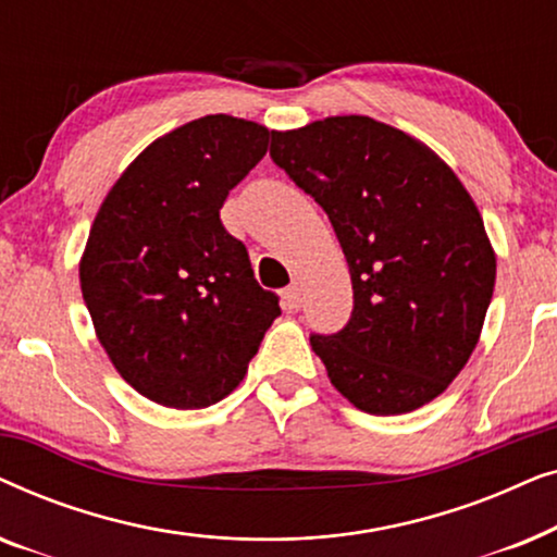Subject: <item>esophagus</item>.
I'll list each match as a JSON object with an SVG mask.
<instances>
[{"instance_id":"esophagus-1","label":"esophagus","mask_w":557,"mask_h":557,"mask_svg":"<svg viewBox=\"0 0 557 557\" xmlns=\"http://www.w3.org/2000/svg\"><path fill=\"white\" fill-rule=\"evenodd\" d=\"M301 296H304V288H301V284L299 281H294L292 286L286 288L284 292V304H286V309H299L301 307Z\"/></svg>"}]
</instances>
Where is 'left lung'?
I'll use <instances>...</instances> for the list:
<instances>
[{
    "mask_svg": "<svg viewBox=\"0 0 557 557\" xmlns=\"http://www.w3.org/2000/svg\"><path fill=\"white\" fill-rule=\"evenodd\" d=\"M271 159L330 215L355 309L311 337L355 408L400 416L451 385L474 352L497 256L482 212L431 147L370 116L271 132Z\"/></svg>",
    "mask_w": 557,
    "mask_h": 557,
    "instance_id": "1",
    "label": "left lung"
}]
</instances>
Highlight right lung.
Returning <instances> with one entry per match:
<instances>
[{"label": "right lung", "mask_w": 557, "mask_h": 557, "mask_svg": "<svg viewBox=\"0 0 557 557\" xmlns=\"http://www.w3.org/2000/svg\"><path fill=\"white\" fill-rule=\"evenodd\" d=\"M269 149V128L212 113L159 136L90 225L81 292L96 337L136 393L195 410L231 395L281 314L248 250L220 223Z\"/></svg>", "instance_id": "right-lung-1"}]
</instances>
